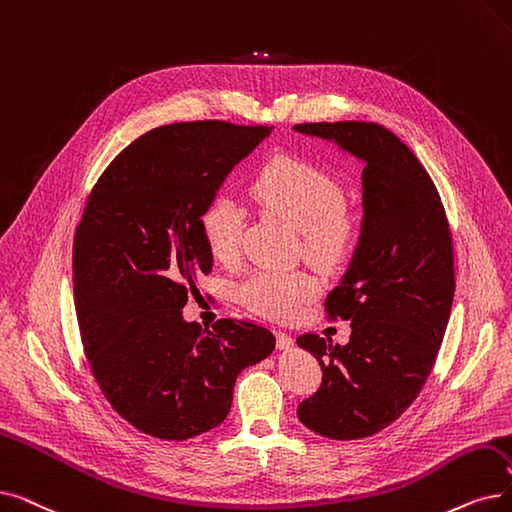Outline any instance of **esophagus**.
Returning a JSON list of instances; mask_svg holds the SVG:
<instances>
[{
    "mask_svg": "<svg viewBox=\"0 0 512 512\" xmlns=\"http://www.w3.org/2000/svg\"><path fill=\"white\" fill-rule=\"evenodd\" d=\"M276 345H278V349L288 351V349H293L295 341H293V337H291V335H288V332H284V330H276Z\"/></svg>",
    "mask_w": 512,
    "mask_h": 512,
    "instance_id": "esophagus-1",
    "label": "esophagus"
}]
</instances>
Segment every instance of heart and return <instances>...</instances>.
Instances as JSON below:
<instances>
[{"instance_id":"obj_1","label":"heart","mask_w":512,"mask_h":512,"mask_svg":"<svg viewBox=\"0 0 512 512\" xmlns=\"http://www.w3.org/2000/svg\"><path fill=\"white\" fill-rule=\"evenodd\" d=\"M251 196L265 211L299 232L301 253L318 268L343 263L355 244L358 226L345 209V188L324 167L295 154L265 161L251 182ZM242 215L228 196H215L198 219L209 255L219 263L238 257ZM318 282L307 272L261 270L238 288L240 301L272 320L293 318L316 295Z\"/></svg>"}]
</instances>
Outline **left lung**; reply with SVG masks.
<instances>
[{
	"label": "left lung",
	"instance_id": "8db88e82",
	"mask_svg": "<svg viewBox=\"0 0 512 512\" xmlns=\"http://www.w3.org/2000/svg\"><path fill=\"white\" fill-rule=\"evenodd\" d=\"M364 163L362 234L341 282L324 301L351 320L347 345L301 335L322 366V385L299 404L307 429L362 439L389 427L433 370L454 299L452 234L439 192L395 133L379 123H301Z\"/></svg>",
	"mask_w": 512,
	"mask_h": 512
}]
</instances>
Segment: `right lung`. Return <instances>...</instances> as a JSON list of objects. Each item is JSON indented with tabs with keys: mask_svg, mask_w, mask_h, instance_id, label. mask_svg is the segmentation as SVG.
I'll use <instances>...</instances> for the list:
<instances>
[{
	"mask_svg": "<svg viewBox=\"0 0 512 512\" xmlns=\"http://www.w3.org/2000/svg\"><path fill=\"white\" fill-rule=\"evenodd\" d=\"M274 127L171 123L131 142L94 186L75 232L81 341L104 397L138 431L184 441L221 425L236 376L276 337L242 320L213 328L182 309L209 274L203 209Z\"/></svg>",
	"mask_w": 512,
	"mask_h": 512,
	"instance_id": "1",
	"label": "right lung"
}]
</instances>
